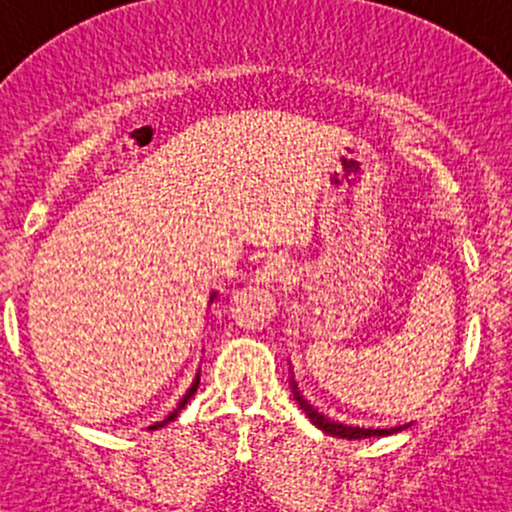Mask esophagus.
I'll return each mask as SVG.
<instances>
[{"label":"esophagus","mask_w":512,"mask_h":512,"mask_svg":"<svg viewBox=\"0 0 512 512\" xmlns=\"http://www.w3.org/2000/svg\"><path fill=\"white\" fill-rule=\"evenodd\" d=\"M274 269L272 267H264L262 269V272H260V279L264 281V284H272V281H274Z\"/></svg>","instance_id":"1"}]
</instances>
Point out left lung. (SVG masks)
<instances>
[{"mask_svg":"<svg viewBox=\"0 0 512 512\" xmlns=\"http://www.w3.org/2000/svg\"><path fill=\"white\" fill-rule=\"evenodd\" d=\"M291 390H293V399H296V402L301 404V409L305 411V416H308V419L313 421V426H317L322 433H327V436H332V438L361 440V438H373V436H390V433L404 431V428L411 426V424H404V426H395V428H358V426L339 424V421H332V419H327L325 414H320V411H317L313 404H310L308 399L301 395V390H298V385H296V380H293V375H291Z\"/></svg>","mask_w":512,"mask_h":512,"instance_id":"8db88e82","label":"left lung"}]
</instances>
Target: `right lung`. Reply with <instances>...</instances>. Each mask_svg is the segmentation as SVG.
<instances>
[{
  "mask_svg": "<svg viewBox=\"0 0 512 512\" xmlns=\"http://www.w3.org/2000/svg\"><path fill=\"white\" fill-rule=\"evenodd\" d=\"M214 298H216V291L214 293H211V296H209V303L211 301H214ZM197 387H199V373L195 375V380H192V385L190 387H187V392H185V395H182V399H180V402H178V407H175L173 411H170V414L166 416V419H163V421H158V424H154V426H149L151 428V431H154V428H161V426H166V424H170V421H173V419H178V414H180V411L182 409H185V404L187 402H190V399H192V395H195V392H197Z\"/></svg>",
  "mask_w": 512,
  "mask_h": 512,
  "instance_id": "add662e5",
  "label": "right lung"
}]
</instances>
